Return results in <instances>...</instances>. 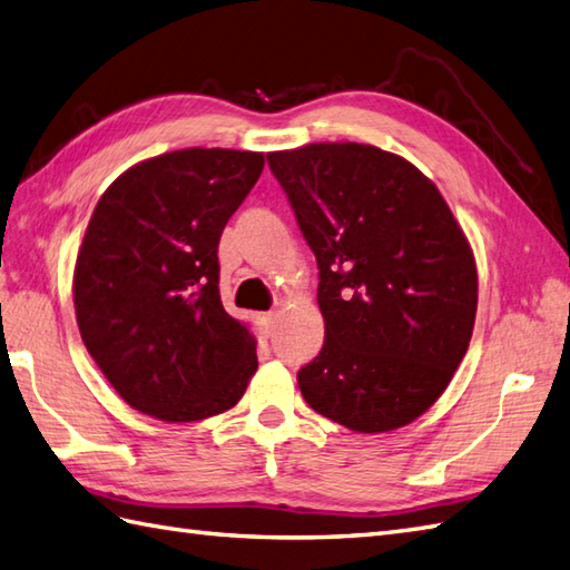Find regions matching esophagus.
<instances>
[{"mask_svg":"<svg viewBox=\"0 0 570 570\" xmlns=\"http://www.w3.org/2000/svg\"><path fill=\"white\" fill-rule=\"evenodd\" d=\"M258 322H261L263 334L271 336V334H273V324H275V314H273V312H265V314H261Z\"/></svg>","mask_w":570,"mask_h":570,"instance_id":"obj_1","label":"esophagus"}]
</instances>
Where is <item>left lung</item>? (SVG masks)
I'll list each match as a JSON object with an SVG mask.
<instances>
[{
    "label": "left lung",
    "mask_w": 570,
    "mask_h": 570,
    "mask_svg": "<svg viewBox=\"0 0 570 570\" xmlns=\"http://www.w3.org/2000/svg\"><path fill=\"white\" fill-rule=\"evenodd\" d=\"M317 258L324 346L297 383L326 420L390 432L439 400L473 334L478 273L436 185L363 144L268 154Z\"/></svg>",
    "instance_id": "1"
}]
</instances>
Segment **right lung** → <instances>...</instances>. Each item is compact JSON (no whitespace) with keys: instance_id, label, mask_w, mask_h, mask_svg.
<instances>
[{"instance_id":"obj_1","label":"right lung","mask_w":570,"mask_h":570,"mask_svg":"<svg viewBox=\"0 0 570 570\" xmlns=\"http://www.w3.org/2000/svg\"><path fill=\"white\" fill-rule=\"evenodd\" d=\"M263 154L185 148L129 168L99 197L75 263L87 351L134 410L199 422L242 400L256 338L226 314L219 238Z\"/></svg>"}]
</instances>
